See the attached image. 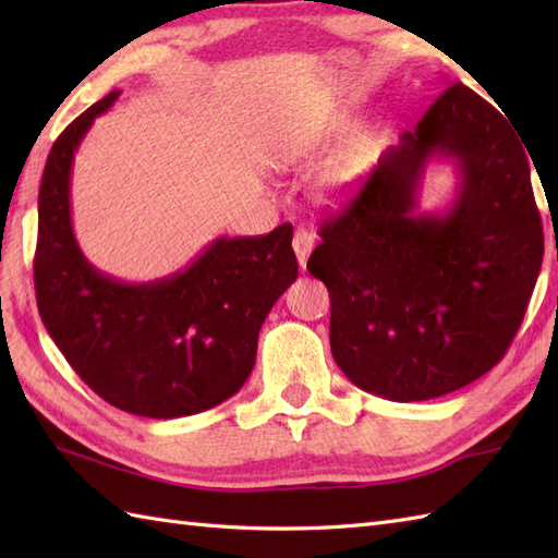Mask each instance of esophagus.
<instances>
[{
  "label": "esophagus",
  "instance_id": "obj_1",
  "mask_svg": "<svg viewBox=\"0 0 558 558\" xmlns=\"http://www.w3.org/2000/svg\"><path fill=\"white\" fill-rule=\"evenodd\" d=\"M312 246H314V236H312L310 230H306V228H298V230H294L292 248H294V254H298V260H300V268H302V270L306 268V258H310Z\"/></svg>",
  "mask_w": 558,
  "mask_h": 558
}]
</instances>
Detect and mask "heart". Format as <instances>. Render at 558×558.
<instances>
[{
    "label": "heart",
    "instance_id": "b5f03b06",
    "mask_svg": "<svg viewBox=\"0 0 558 558\" xmlns=\"http://www.w3.org/2000/svg\"><path fill=\"white\" fill-rule=\"evenodd\" d=\"M350 126H352V122L345 114H333V117H326V120L306 124L286 138V153L290 158H298V160L322 156V153H326L330 146H336L338 141L345 138ZM362 150L364 148L360 144L352 146L345 156H342V160L336 165V170L330 172V182L333 184L345 182L348 177L354 172V168L360 165Z\"/></svg>",
    "mask_w": 558,
    "mask_h": 558
}]
</instances>
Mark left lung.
<instances>
[{"label": "left lung", "instance_id": "obj_1", "mask_svg": "<svg viewBox=\"0 0 558 558\" xmlns=\"http://www.w3.org/2000/svg\"><path fill=\"white\" fill-rule=\"evenodd\" d=\"M523 144L494 105L453 83L318 228L306 270L328 288L330 352L354 386L429 400L501 362L544 254ZM434 157L461 177L441 217L416 213Z\"/></svg>", "mask_w": 558, "mask_h": 558}]
</instances>
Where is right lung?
<instances>
[{
	"instance_id": "obj_1",
	"label": "right lung",
	"mask_w": 558,
	"mask_h": 558,
	"mask_svg": "<svg viewBox=\"0 0 558 558\" xmlns=\"http://www.w3.org/2000/svg\"><path fill=\"white\" fill-rule=\"evenodd\" d=\"M120 90L71 122L47 158L38 196L35 298L40 318L83 384L124 412L174 420L220 405L254 369L258 330L298 280L292 225L220 236L192 266L153 282L105 276L71 228V165Z\"/></svg>"
}]
</instances>
